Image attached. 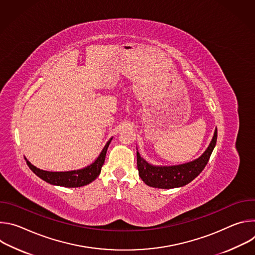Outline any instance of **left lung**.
Returning a JSON list of instances; mask_svg holds the SVG:
<instances>
[{
	"label": "left lung",
	"instance_id": "obj_1",
	"mask_svg": "<svg viewBox=\"0 0 255 255\" xmlns=\"http://www.w3.org/2000/svg\"><path fill=\"white\" fill-rule=\"evenodd\" d=\"M217 142V128L205 152L197 159L177 165H152L137 151V168L145 184L157 189H173L188 185L207 165Z\"/></svg>",
	"mask_w": 255,
	"mask_h": 255
}]
</instances>
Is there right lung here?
<instances>
[{"instance_id": "obj_1", "label": "right lung", "mask_w": 255, "mask_h": 255, "mask_svg": "<svg viewBox=\"0 0 255 255\" xmlns=\"http://www.w3.org/2000/svg\"><path fill=\"white\" fill-rule=\"evenodd\" d=\"M112 139L113 138H110V140L106 143L102 152L93 163H91L90 165L84 168L77 169V170L47 171V170H43L34 166L30 161H28L26 157L25 159L29 168L36 175L39 176L41 179L45 180L46 183L53 186H59V187H65V188H79V187L89 185L99 176V174L101 173L102 166L105 162L107 149L109 147V144L111 143Z\"/></svg>"}]
</instances>
